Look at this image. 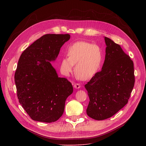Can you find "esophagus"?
<instances>
[{"label": "esophagus", "mask_w": 146, "mask_h": 146, "mask_svg": "<svg viewBox=\"0 0 146 146\" xmlns=\"http://www.w3.org/2000/svg\"><path fill=\"white\" fill-rule=\"evenodd\" d=\"M73 87L75 89H79L80 88V85L79 84H74Z\"/></svg>", "instance_id": "34e87169"}]
</instances>
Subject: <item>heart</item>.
<instances>
[{
	"mask_svg": "<svg viewBox=\"0 0 146 146\" xmlns=\"http://www.w3.org/2000/svg\"><path fill=\"white\" fill-rule=\"evenodd\" d=\"M68 56L62 57L60 70L64 75L74 71L82 80H90L99 72L103 60L101 48L87 41H78L70 44L67 49Z\"/></svg>",
	"mask_w": 146,
	"mask_h": 146,
	"instance_id": "heart-1",
	"label": "heart"
}]
</instances>
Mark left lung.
<instances>
[{
  "instance_id": "1",
  "label": "left lung",
  "mask_w": 146,
  "mask_h": 146,
  "mask_svg": "<svg viewBox=\"0 0 146 146\" xmlns=\"http://www.w3.org/2000/svg\"><path fill=\"white\" fill-rule=\"evenodd\" d=\"M104 38L106 47L102 70L85 85L90 98L87 114L96 120L109 118L125 106L135 83L133 61L119 45Z\"/></svg>"
}]
</instances>
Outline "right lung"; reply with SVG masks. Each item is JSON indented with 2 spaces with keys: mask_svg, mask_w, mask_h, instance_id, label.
<instances>
[{
  "mask_svg": "<svg viewBox=\"0 0 146 146\" xmlns=\"http://www.w3.org/2000/svg\"><path fill=\"white\" fill-rule=\"evenodd\" d=\"M70 38L69 34H47L21 55L14 79L19 103L35 121L52 122L64 113L65 101L73 91L66 78L59 77L51 62Z\"/></svg>",
  "mask_w": 146,
  "mask_h": 146,
  "instance_id": "right-lung-1",
  "label": "right lung"
}]
</instances>
